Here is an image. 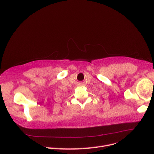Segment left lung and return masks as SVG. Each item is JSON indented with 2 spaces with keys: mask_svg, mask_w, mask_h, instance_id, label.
<instances>
[{
  "mask_svg": "<svg viewBox=\"0 0 154 154\" xmlns=\"http://www.w3.org/2000/svg\"><path fill=\"white\" fill-rule=\"evenodd\" d=\"M153 83H154V82H153Z\"/></svg>",
  "mask_w": 154,
  "mask_h": 154,
  "instance_id": "left-lung-1",
  "label": "left lung"
}]
</instances>
